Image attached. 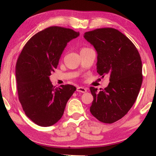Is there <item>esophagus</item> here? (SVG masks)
Instances as JSON below:
<instances>
[{
  "label": "esophagus",
  "mask_w": 156,
  "mask_h": 156,
  "mask_svg": "<svg viewBox=\"0 0 156 156\" xmlns=\"http://www.w3.org/2000/svg\"><path fill=\"white\" fill-rule=\"evenodd\" d=\"M76 91L78 92H81V93H85V92H87V89L83 87H77Z\"/></svg>",
  "instance_id": "esophagus-1"
}]
</instances>
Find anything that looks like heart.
Segmentation results:
<instances>
[{
	"label": "heart",
	"instance_id": "heart-1",
	"mask_svg": "<svg viewBox=\"0 0 156 156\" xmlns=\"http://www.w3.org/2000/svg\"><path fill=\"white\" fill-rule=\"evenodd\" d=\"M83 49H84V48H83Z\"/></svg>",
	"mask_w": 156,
	"mask_h": 156
}]
</instances>
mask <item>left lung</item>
Segmentation results:
<instances>
[{
  "mask_svg": "<svg viewBox=\"0 0 156 156\" xmlns=\"http://www.w3.org/2000/svg\"><path fill=\"white\" fill-rule=\"evenodd\" d=\"M84 38L97 51V72L109 76L110 83L101 91L93 87L90 112L104 123H113L125 116L138 96L142 83L140 56L133 43L113 28L87 31Z\"/></svg>",
  "mask_w": 156,
  "mask_h": 156,
  "instance_id": "obj_1",
  "label": "left lung"
}]
</instances>
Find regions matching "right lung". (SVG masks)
<instances>
[{
    "label": "right lung",
    "mask_w": 156,
    "mask_h": 156,
    "mask_svg": "<svg viewBox=\"0 0 156 156\" xmlns=\"http://www.w3.org/2000/svg\"><path fill=\"white\" fill-rule=\"evenodd\" d=\"M79 34L72 29L49 27L31 37L19 55L16 66L18 98L26 115L36 125L56 124L76 90L71 84L56 88L49 76L67 43Z\"/></svg>",
    "instance_id": "1"
}]
</instances>
